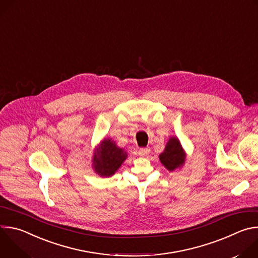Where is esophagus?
<instances>
[{
    "label": "esophagus",
    "mask_w": 258,
    "mask_h": 258,
    "mask_svg": "<svg viewBox=\"0 0 258 258\" xmlns=\"http://www.w3.org/2000/svg\"><path fill=\"white\" fill-rule=\"evenodd\" d=\"M149 153H150L149 148H141L139 150V155L140 156H147V155H149Z\"/></svg>",
    "instance_id": "esophagus-1"
}]
</instances>
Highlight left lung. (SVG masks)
Instances as JSON below:
<instances>
[{
    "label": "left lung",
    "mask_w": 258,
    "mask_h": 258,
    "mask_svg": "<svg viewBox=\"0 0 258 258\" xmlns=\"http://www.w3.org/2000/svg\"><path fill=\"white\" fill-rule=\"evenodd\" d=\"M159 159L169 171L182 165L185 162V153H183L177 139L171 138L168 141L164 152L159 155Z\"/></svg>",
    "instance_id": "8db88e82"
}]
</instances>
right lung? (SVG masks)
<instances>
[{
	"instance_id": "obj_1",
	"label": "right lung",
	"mask_w": 258,
	"mask_h": 258,
	"mask_svg": "<svg viewBox=\"0 0 258 258\" xmlns=\"http://www.w3.org/2000/svg\"><path fill=\"white\" fill-rule=\"evenodd\" d=\"M126 153L118 148L115 143L105 139L95 152L94 168L101 176L112 175L125 160Z\"/></svg>"
}]
</instances>
